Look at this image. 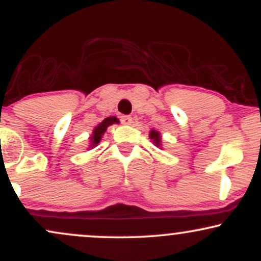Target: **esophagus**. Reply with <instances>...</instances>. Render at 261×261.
Here are the masks:
<instances>
[{"label": "esophagus", "mask_w": 261, "mask_h": 261, "mask_svg": "<svg viewBox=\"0 0 261 261\" xmlns=\"http://www.w3.org/2000/svg\"><path fill=\"white\" fill-rule=\"evenodd\" d=\"M120 121H121V124H124V125H130L131 122H133V118L128 115H122V116H120Z\"/></svg>", "instance_id": "1"}]
</instances>
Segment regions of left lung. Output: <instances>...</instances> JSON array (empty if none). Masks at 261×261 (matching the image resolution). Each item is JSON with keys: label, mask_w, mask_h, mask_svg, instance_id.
Returning a JSON list of instances; mask_svg holds the SVG:
<instances>
[{"label": "left lung", "mask_w": 261, "mask_h": 261, "mask_svg": "<svg viewBox=\"0 0 261 261\" xmlns=\"http://www.w3.org/2000/svg\"><path fill=\"white\" fill-rule=\"evenodd\" d=\"M149 139L153 141V143L157 147H161V134L155 130L149 131Z\"/></svg>", "instance_id": "8db88e82"}]
</instances>
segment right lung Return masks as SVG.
Returning a JSON list of instances; mask_svg holds the SVG:
<instances>
[{"mask_svg":"<svg viewBox=\"0 0 261 261\" xmlns=\"http://www.w3.org/2000/svg\"><path fill=\"white\" fill-rule=\"evenodd\" d=\"M113 124H119V119L115 118V116H109V118L104 119L98 126L94 127L92 136L89 137V143H91V145H89V149L94 148L95 146L99 143V141L101 140V136H103L104 133L107 131L108 126H110V125Z\"/></svg>","mask_w":261,"mask_h":261,"instance_id":"right-lung-1","label":"right lung"}]
</instances>
